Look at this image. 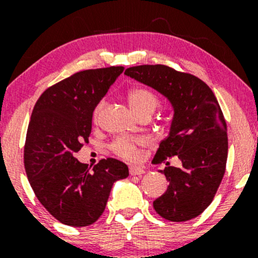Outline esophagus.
Instances as JSON below:
<instances>
[{"mask_svg": "<svg viewBox=\"0 0 258 258\" xmlns=\"http://www.w3.org/2000/svg\"><path fill=\"white\" fill-rule=\"evenodd\" d=\"M146 171H144L143 167H139V166H130V174L131 176H141Z\"/></svg>", "mask_w": 258, "mask_h": 258, "instance_id": "esophagus-1", "label": "esophagus"}]
</instances>
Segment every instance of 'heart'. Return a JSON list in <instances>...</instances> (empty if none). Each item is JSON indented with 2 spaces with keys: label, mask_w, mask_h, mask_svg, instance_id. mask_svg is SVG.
<instances>
[{
  "label": "heart",
  "mask_w": 258,
  "mask_h": 258,
  "mask_svg": "<svg viewBox=\"0 0 258 258\" xmlns=\"http://www.w3.org/2000/svg\"><path fill=\"white\" fill-rule=\"evenodd\" d=\"M130 105L136 114L139 115L144 111H154L159 105V99L152 91L144 87L132 88L127 94ZM104 108V100H100L93 110V120H98L100 112ZM146 143L143 138L133 137H117L111 142L110 150L119 158L127 160V161H135L139 156V147Z\"/></svg>",
  "instance_id": "heart-1"
}]
</instances>
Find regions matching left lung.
Returning a JSON list of instances; mask_svg holds the SVG:
<instances>
[{
	"mask_svg": "<svg viewBox=\"0 0 258 258\" xmlns=\"http://www.w3.org/2000/svg\"><path fill=\"white\" fill-rule=\"evenodd\" d=\"M125 74L164 94L173 106L170 133L154 162L177 156L180 167L167 166V190L153 203L162 218L185 222L198 217L214 200L228 156L227 123L214 92L203 80L166 65H138Z\"/></svg>",
	"mask_w": 258,
	"mask_h": 258,
	"instance_id": "obj_1",
	"label": "left lung"
}]
</instances>
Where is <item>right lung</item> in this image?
Segmentation results:
<instances>
[{
  "mask_svg": "<svg viewBox=\"0 0 258 258\" xmlns=\"http://www.w3.org/2000/svg\"><path fill=\"white\" fill-rule=\"evenodd\" d=\"M123 67L82 70L47 88L32 110L24 146L29 182L42 206L60 223L85 227L104 212L111 186L128 176L116 159L93 170L75 154L88 143L92 115Z\"/></svg>",
  "mask_w": 258,
  "mask_h": 258,
  "instance_id": "add662e5",
  "label": "right lung"
}]
</instances>
